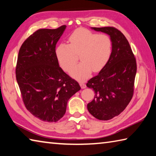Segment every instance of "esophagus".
<instances>
[{
  "label": "esophagus",
  "instance_id": "1",
  "mask_svg": "<svg viewBox=\"0 0 156 156\" xmlns=\"http://www.w3.org/2000/svg\"><path fill=\"white\" fill-rule=\"evenodd\" d=\"M80 87H81V88L82 89H84V88H86V84H85V83H84V82H80Z\"/></svg>",
  "mask_w": 156,
  "mask_h": 156
}]
</instances>
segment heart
Masks as SVG:
<instances>
[{
	"label": "heart",
	"instance_id": "1",
	"mask_svg": "<svg viewBox=\"0 0 156 156\" xmlns=\"http://www.w3.org/2000/svg\"><path fill=\"white\" fill-rule=\"evenodd\" d=\"M69 43H60L56 49V56L62 68L69 72L77 61H81L70 72V74L78 80H84L91 72L102 70L112 56V41L105 34H98L87 29L75 30L69 37Z\"/></svg>",
	"mask_w": 156,
	"mask_h": 156
}]
</instances>
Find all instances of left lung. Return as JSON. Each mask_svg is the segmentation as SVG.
Listing matches in <instances>:
<instances>
[{"instance_id":"left-lung-1","label":"left lung","mask_w":156,"mask_h":156,"mask_svg":"<svg viewBox=\"0 0 156 156\" xmlns=\"http://www.w3.org/2000/svg\"><path fill=\"white\" fill-rule=\"evenodd\" d=\"M91 29L108 34L112 41L109 62L87 83V87L95 92L94 100L87 104L89 112L97 119L108 120L122 112L133 97L136 60L120 31L113 27Z\"/></svg>"}]
</instances>
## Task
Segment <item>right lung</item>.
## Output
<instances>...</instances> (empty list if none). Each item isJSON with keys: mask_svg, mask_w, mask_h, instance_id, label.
Returning <instances> with one entry per match:
<instances>
[{"mask_svg": "<svg viewBox=\"0 0 156 156\" xmlns=\"http://www.w3.org/2000/svg\"><path fill=\"white\" fill-rule=\"evenodd\" d=\"M66 27L37 30L18 53L16 77L23 102L31 114L44 122L62 118L69 99L80 89L78 82L60 67L56 56V43Z\"/></svg>", "mask_w": 156, "mask_h": 156, "instance_id": "right-lung-1", "label": "right lung"}]
</instances>
